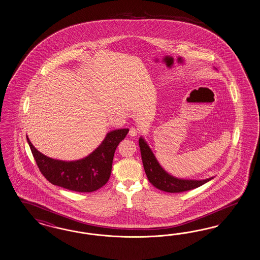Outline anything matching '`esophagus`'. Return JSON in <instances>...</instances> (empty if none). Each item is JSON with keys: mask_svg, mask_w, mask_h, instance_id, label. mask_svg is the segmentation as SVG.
<instances>
[{"mask_svg": "<svg viewBox=\"0 0 260 260\" xmlns=\"http://www.w3.org/2000/svg\"><path fill=\"white\" fill-rule=\"evenodd\" d=\"M138 133H139V129H138V128H136V127H134V126H133V127H131V128H129L128 135H129V136H132V137H134V136H136V135L138 134Z\"/></svg>", "mask_w": 260, "mask_h": 260, "instance_id": "1", "label": "esophagus"}]
</instances>
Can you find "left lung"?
Masks as SVG:
<instances>
[{"mask_svg":"<svg viewBox=\"0 0 260 260\" xmlns=\"http://www.w3.org/2000/svg\"><path fill=\"white\" fill-rule=\"evenodd\" d=\"M139 147L141 150L142 162L145 173L149 181L158 189L167 192H182L189 189H196L205 183L212 180L213 177L194 180V179H181L169 174L160 166L149 145L143 137L139 138Z\"/></svg>","mask_w":260,"mask_h":260,"instance_id":"8db88e82","label":"left lung"}]
</instances>
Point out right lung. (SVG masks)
<instances>
[{"mask_svg":"<svg viewBox=\"0 0 260 260\" xmlns=\"http://www.w3.org/2000/svg\"><path fill=\"white\" fill-rule=\"evenodd\" d=\"M127 133L128 128L111 131L90 154L74 161L48 157L32 145L27 136L26 140L40 172L47 181L73 191L91 192L109 181L114 152Z\"/></svg>","mask_w":260,"mask_h":260,"instance_id":"obj_1","label":"right lung"}]
</instances>
